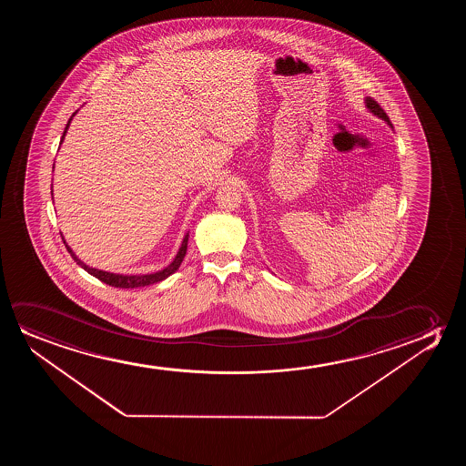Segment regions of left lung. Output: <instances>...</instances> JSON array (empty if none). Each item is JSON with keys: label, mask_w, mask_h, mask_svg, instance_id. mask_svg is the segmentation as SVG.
Here are the masks:
<instances>
[{"label": "left lung", "mask_w": 466, "mask_h": 466, "mask_svg": "<svg viewBox=\"0 0 466 466\" xmlns=\"http://www.w3.org/2000/svg\"><path fill=\"white\" fill-rule=\"evenodd\" d=\"M364 103H366V108L370 109V113L377 116V117H380L382 121H385L387 124H389L390 127L393 128L391 122H390L389 116H387V113H385V111H383V109L379 106V103L374 102L370 96H366V98H364Z\"/></svg>", "instance_id": "obj_1"}]
</instances>
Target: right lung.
Masks as SVG:
<instances>
[{
  "instance_id": "1",
  "label": "right lung",
  "mask_w": 466,
  "mask_h": 466,
  "mask_svg": "<svg viewBox=\"0 0 466 466\" xmlns=\"http://www.w3.org/2000/svg\"><path fill=\"white\" fill-rule=\"evenodd\" d=\"M77 113V111H76ZM76 113H73L68 122H66V127H65L64 135H62V140H60V145H62V141H64L65 135H66V130L70 127L71 119L75 117ZM64 238V237H62ZM187 240H189V232H186L185 238H183V242H181V247H179L178 253L175 256V259H173L166 268H162L159 272H154V274H143V275H124V274H111V272H106V270H100V268H89L87 264H84L76 255H75V251L68 247V243H64L66 249H68V253H70L71 258L75 259L77 266H81V268L86 270V272H89L90 275H94L96 279L98 280H102L103 283H106L109 287L115 288H140V287H147V285H153V283H157V281L166 280L167 277H170V275L175 274L177 270H178L179 266H181V262L185 259L186 249H187Z\"/></svg>"
}]
</instances>
